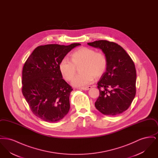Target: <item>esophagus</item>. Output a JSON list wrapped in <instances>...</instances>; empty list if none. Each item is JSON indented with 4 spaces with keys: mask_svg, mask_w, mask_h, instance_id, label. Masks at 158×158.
Here are the masks:
<instances>
[{
    "mask_svg": "<svg viewBox=\"0 0 158 158\" xmlns=\"http://www.w3.org/2000/svg\"><path fill=\"white\" fill-rule=\"evenodd\" d=\"M91 88H92V86H86V87H82V88H81V89L84 90H89Z\"/></svg>",
    "mask_w": 158,
    "mask_h": 158,
    "instance_id": "34e87169",
    "label": "esophagus"
}]
</instances>
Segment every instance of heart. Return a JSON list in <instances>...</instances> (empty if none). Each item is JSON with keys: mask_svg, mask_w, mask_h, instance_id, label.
Returning <instances> with one entry per match:
<instances>
[{"mask_svg": "<svg viewBox=\"0 0 158 158\" xmlns=\"http://www.w3.org/2000/svg\"><path fill=\"white\" fill-rule=\"evenodd\" d=\"M81 72L76 76L72 84L77 87L87 85L105 73L108 67V60L105 54L89 47H81L71 54L70 60L63 58L60 61L59 69L64 80L71 81L76 73V68Z\"/></svg>", "mask_w": 158, "mask_h": 158, "instance_id": "obj_1", "label": "heart"}]
</instances>
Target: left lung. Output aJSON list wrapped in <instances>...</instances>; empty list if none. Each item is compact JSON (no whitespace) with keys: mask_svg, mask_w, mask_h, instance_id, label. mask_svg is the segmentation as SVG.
<instances>
[{"mask_svg":"<svg viewBox=\"0 0 158 158\" xmlns=\"http://www.w3.org/2000/svg\"><path fill=\"white\" fill-rule=\"evenodd\" d=\"M88 44L101 49L108 60L106 70L98 82L99 96L95 106L104 115H118L127 110L135 97V63L117 43L98 40Z\"/></svg>","mask_w":158,"mask_h":158,"instance_id":"left-lung-1","label":"left lung"}]
</instances>
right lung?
Masks as SVG:
<instances>
[{
    "mask_svg": "<svg viewBox=\"0 0 158 158\" xmlns=\"http://www.w3.org/2000/svg\"><path fill=\"white\" fill-rule=\"evenodd\" d=\"M79 43L40 45L26 60L23 69L22 92L32 113L47 122L61 120L70 109L73 90L60 73V61Z\"/></svg>",
    "mask_w": 158,
    "mask_h": 158,
    "instance_id": "1",
    "label": "right lung"
}]
</instances>
